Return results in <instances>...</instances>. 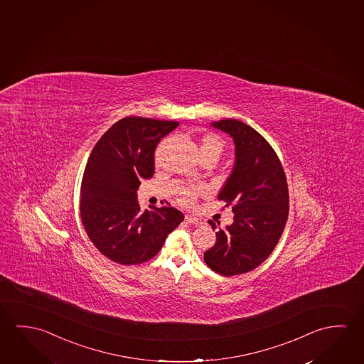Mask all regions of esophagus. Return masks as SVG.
<instances>
[{
  "label": "esophagus",
  "instance_id": "obj_1",
  "mask_svg": "<svg viewBox=\"0 0 364 364\" xmlns=\"http://www.w3.org/2000/svg\"><path fill=\"white\" fill-rule=\"evenodd\" d=\"M185 220L187 224H192V225H200V224H202L201 220L197 219L195 216H191V215H186Z\"/></svg>",
  "mask_w": 364,
  "mask_h": 364
}]
</instances>
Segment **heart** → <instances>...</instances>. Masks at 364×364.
<instances>
[{"label":"heart","mask_w":364,"mask_h":364,"mask_svg":"<svg viewBox=\"0 0 364 364\" xmlns=\"http://www.w3.org/2000/svg\"><path fill=\"white\" fill-rule=\"evenodd\" d=\"M224 140L216 134H205L201 139V156H213L219 158L224 150ZM196 195V190H183L181 193V200L185 203H191L193 201Z\"/></svg>","instance_id":"heart-1"}]
</instances>
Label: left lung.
<instances>
[{"label":"left lung","instance_id":"obj_1","mask_svg":"<svg viewBox=\"0 0 364 364\" xmlns=\"http://www.w3.org/2000/svg\"><path fill=\"white\" fill-rule=\"evenodd\" d=\"M211 125L235 144V164L218 196L232 208L234 223L219 228L203 259L216 273L237 276L260 266L276 248L289 218V187L276 151L253 127L235 119ZM210 225L216 229L214 221Z\"/></svg>","mask_w":364,"mask_h":364}]
</instances>
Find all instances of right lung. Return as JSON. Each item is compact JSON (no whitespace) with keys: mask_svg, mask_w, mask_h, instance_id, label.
<instances>
[{"mask_svg":"<svg viewBox=\"0 0 364 364\" xmlns=\"http://www.w3.org/2000/svg\"><path fill=\"white\" fill-rule=\"evenodd\" d=\"M179 122L129 116L100 138L82 178V224L100 253L124 266L156 257L185 216L171 206L140 211V179L154 174V151Z\"/></svg>","mask_w":364,"mask_h":364,"instance_id":"obj_1","label":"right lung"}]
</instances>
